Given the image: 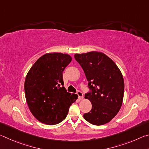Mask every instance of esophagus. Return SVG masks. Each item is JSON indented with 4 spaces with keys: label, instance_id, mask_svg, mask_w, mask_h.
<instances>
[{
    "label": "esophagus",
    "instance_id": "34e87169",
    "mask_svg": "<svg viewBox=\"0 0 149 149\" xmlns=\"http://www.w3.org/2000/svg\"><path fill=\"white\" fill-rule=\"evenodd\" d=\"M77 95H78V97H79V100H81L83 99V97H84L83 93L81 91H78L77 92Z\"/></svg>",
    "mask_w": 149,
    "mask_h": 149
}]
</instances>
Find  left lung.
<instances>
[{
    "instance_id": "obj_1",
    "label": "left lung",
    "mask_w": 149,
    "mask_h": 149,
    "mask_svg": "<svg viewBox=\"0 0 149 149\" xmlns=\"http://www.w3.org/2000/svg\"><path fill=\"white\" fill-rule=\"evenodd\" d=\"M75 59L84 70L89 92L85 95L92 109L84 114L91 124H105L116 116L122 107L124 81L120 69L109 57L97 51L75 54Z\"/></svg>"
}]
</instances>
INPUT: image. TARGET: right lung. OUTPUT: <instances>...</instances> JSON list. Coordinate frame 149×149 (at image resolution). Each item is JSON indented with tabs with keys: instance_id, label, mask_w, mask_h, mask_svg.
I'll return each instance as SVG.
<instances>
[{
	"instance_id": "1",
	"label": "right lung",
	"mask_w": 149,
	"mask_h": 149,
	"mask_svg": "<svg viewBox=\"0 0 149 149\" xmlns=\"http://www.w3.org/2000/svg\"><path fill=\"white\" fill-rule=\"evenodd\" d=\"M71 61L66 54H45L27 73L24 84L26 101L32 114L41 123L61 122L77 99V95L68 93L63 87L62 72Z\"/></svg>"
}]
</instances>
